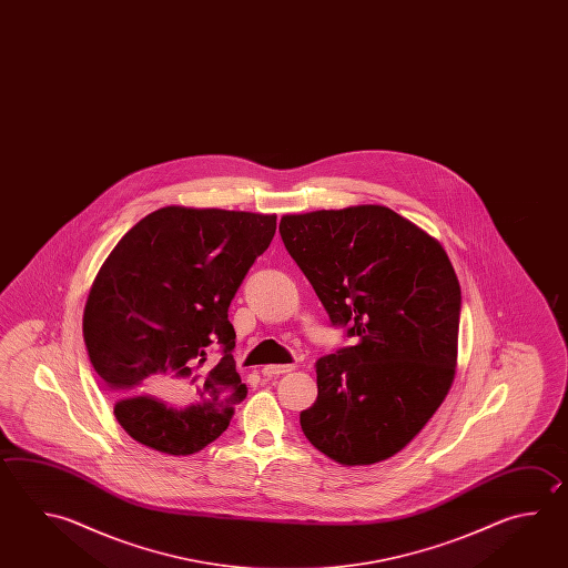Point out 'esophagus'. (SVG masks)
I'll return each instance as SVG.
<instances>
[{"mask_svg": "<svg viewBox=\"0 0 568 568\" xmlns=\"http://www.w3.org/2000/svg\"><path fill=\"white\" fill-rule=\"evenodd\" d=\"M297 365H263V369H261V374L263 375H281V374H290L293 372Z\"/></svg>", "mask_w": 568, "mask_h": 568, "instance_id": "34e87169", "label": "esophagus"}]
</instances>
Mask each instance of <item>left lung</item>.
<instances>
[{
	"mask_svg": "<svg viewBox=\"0 0 568 568\" xmlns=\"http://www.w3.org/2000/svg\"><path fill=\"white\" fill-rule=\"evenodd\" d=\"M281 239L355 345L315 364L305 438L342 466L392 458L428 424L458 365L460 283L438 239L382 204L283 214Z\"/></svg>",
	"mask_w": 568,
	"mask_h": 568,
	"instance_id": "obj_1",
	"label": "left lung"
}]
</instances>
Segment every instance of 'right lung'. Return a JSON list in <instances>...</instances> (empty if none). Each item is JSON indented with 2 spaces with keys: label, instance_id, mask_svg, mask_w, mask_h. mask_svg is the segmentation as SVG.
Returning <instances> with one entry per match:
<instances>
[{
  "label": "right lung",
  "instance_id": "add662e5",
  "mask_svg": "<svg viewBox=\"0 0 568 568\" xmlns=\"http://www.w3.org/2000/svg\"><path fill=\"white\" fill-rule=\"evenodd\" d=\"M275 229L277 214L171 204L110 251L88 293L82 332L130 438L191 456L229 428L246 387L226 311ZM214 342L226 354L213 366Z\"/></svg>",
  "mask_w": 568,
  "mask_h": 568
}]
</instances>
